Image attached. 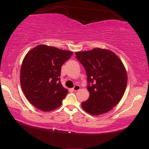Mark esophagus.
Returning a JSON list of instances; mask_svg holds the SVG:
<instances>
[{
  "instance_id": "1",
  "label": "esophagus",
  "mask_w": 149,
  "mask_h": 149,
  "mask_svg": "<svg viewBox=\"0 0 149 149\" xmlns=\"http://www.w3.org/2000/svg\"><path fill=\"white\" fill-rule=\"evenodd\" d=\"M72 89H73V91H79L80 89V86H79V85H75L74 87Z\"/></svg>"
}]
</instances>
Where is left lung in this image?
Listing matches in <instances>:
<instances>
[{
	"instance_id": "obj_1",
	"label": "left lung",
	"mask_w": 149,
	"mask_h": 149,
	"mask_svg": "<svg viewBox=\"0 0 149 149\" xmlns=\"http://www.w3.org/2000/svg\"><path fill=\"white\" fill-rule=\"evenodd\" d=\"M75 54L85 68L89 84V97L81 102L83 109L92 116L109 112L122 99L127 87V74L122 60L114 52L100 48Z\"/></svg>"
}]
</instances>
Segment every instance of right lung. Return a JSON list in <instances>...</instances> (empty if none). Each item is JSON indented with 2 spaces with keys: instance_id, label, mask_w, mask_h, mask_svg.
Returning <instances> with one entry per match:
<instances>
[{
  "instance_id": "1",
  "label": "right lung",
  "mask_w": 149,
  "mask_h": 149,
  "mask_svg": "<svg viewBox=\"0 0 149 149\" xmlns=\"http://www.w3.org/2000/svg\"><path fill=\"white\" fill-rule=\"evenodd\" d=\"M73 54L69 50L37 45L26 54L20 70V84L29 102L43 112L61 106L68 93L60 80L61 67Z\"/></svg>"
}]
</instances>
